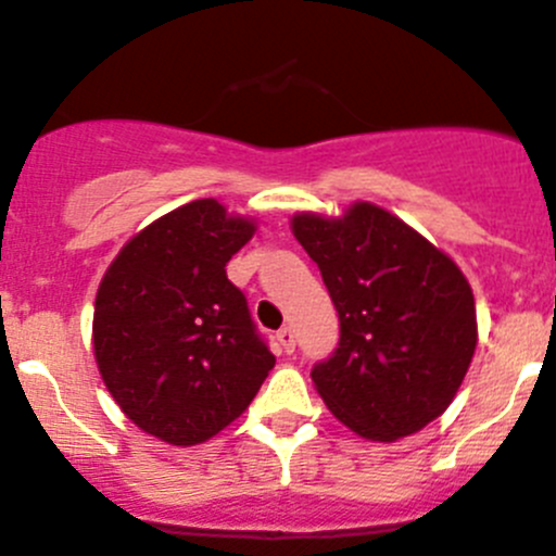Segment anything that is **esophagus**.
<instances>
[{"instance_id": "1", "label": "esophagus", "mask_w": 556, "mask_h": 556, "mask_svg": "<svg viewBox=\"0 0 556 556\" xmlns=\"http://www.w3.org/2000/svg\"><path fill=\"white\" fill-rule=\"evenodd\" d=\"M277 346H279V352H285V354L295 352V336L290 327H282V330L277 332Z\"/></svg>"}]
</instances>
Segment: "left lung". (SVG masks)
<instances>
[{
	"label": "left lung",
	"instance_id": "left-lung-1",
	"mask_svg": "<svg viewBox=\"0 0 556 556\" xmlns=\"http://www.w3.org/2000/svg\"><path fill=\"white\" fill-rule=\"evenodd\" d=\"M298 242L323 271L341 338L312 367L325 405L365 440L416 434L447 410L477 346L460 268L376 204L343 218L303 213Z\"/></svg>",
	"mask_w": 556,
	"mask_h": 556
}]
</instances>
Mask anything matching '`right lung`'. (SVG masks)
Listing matches in <instances>:
<instances>
[{"label":"right lung","mask_w":556,"mask_h":556,"mask_svg":"<svg viewBox=\"0 0 556 556\" xmlns=\"http://www.w3.org/2000/svg\"><path fill=\"white\" fill-rule=\"evenodd\" d=\"M255 226L197 200L146 226L111 263L96 298L98 370L132 424L197 445L242 416L274 367L226 263Z\"/></svg>","instance_id":"right-lung-1"}]
</instances>
